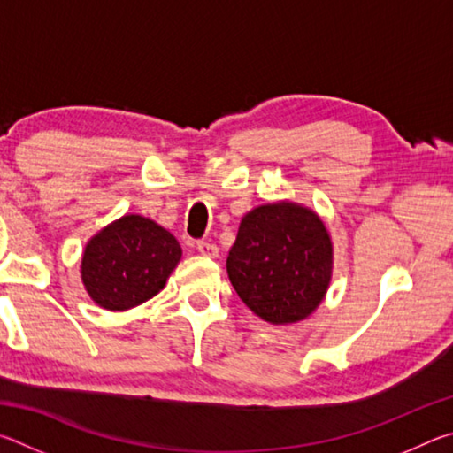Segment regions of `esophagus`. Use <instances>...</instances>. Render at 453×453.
I'll list each match as a JSON object with an SVG mask.
<instances>
[{
	"mask_svg": "<svg viewBox=\"0 0 453 453\" xmlns=\"http://www.w3.org/2000/svg\"><path fill=\"white\" fill-rule=\"evenodd\" d=\"M196 248H197L199 254L205 256V257H218V254H219L218 245L205 242V240H199V242L196 243Z\"/></svg>",
	"mask_w": 453,
	"mask_h": 453,
	"instance_id": "obj_1",
	"label": "esophagus"
}]
</instances>
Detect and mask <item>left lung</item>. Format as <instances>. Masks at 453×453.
Here are the masks:
<instances>
[{"label": "left lung", "mask_w": 453, "mask_h": 453, "mask_svg": "<svg viewBox=\"0 0 453 453\" xmlns=\"http://www.w3.org/2000/svg\"><path fill=\"white\" fill-rule=\"evenodd\" d=\"M227 275L240 300L270 324L308 318L332 280L326 226L302 205H259L242 219Z\"/></svg>", "instance_id": "left-lung-1"}]
</instances>
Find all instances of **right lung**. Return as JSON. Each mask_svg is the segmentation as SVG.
<instances>
[{
  "mask_svg": "<svg viewBox=\"0 0 453 453\" xmlns=\"http://www.w3.org/2000/svg\"><path fill=\"white\" fill-rule=\"evenodd\" d=\"M180 257V243L167 229L148 218L124 216L91 237L81 280L97 305L124 311L164 289Z\"/></svg>",
  "mask_w": 453,
  "mask_h": 453,
  "instance_id": "add662e5",
  "label": "right lung"
}]
</instances>
